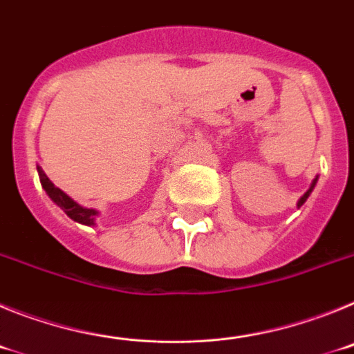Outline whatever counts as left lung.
Here are the masks:
<instances>
[{
	"instance_id": "1",
	"label": "left lung",
	"mask_w": 354,
	"mask_h": 354,
	"mask_svg": "<svg viewBox=\"0 0 354 354\" xmlns=\"http://www.w3.org/2000/svg\"><path fill=\"white\" fill-rule=\"evenodd\" d=\"M315 184H317V177H315V179H314V180H312L310 187H308V189H306V193H305V195H303V196H301V198H299V200H298V207H301V205H303V204H305V202H306V198H308V196H310V193H312V192H314V187H315Z\"/></svg>"
}]
</instances>
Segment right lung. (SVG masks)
Masks as SVG:
<instances>
[{"mask_svg": "<svg viewBox=\"0 0 354 354\" xmlns=\"http://www.w3.org/2000/svg\"><path fill=\"white\" fill-rule=\"evenodd\" d=\"M37 171H39L40 184H42V187L46 189L49 198H51L58 207H62V211H64L71 220L77 221V223L81 225H88V227H93V225H95V218L99 216V211L90 207H83V205L77 204L76 200H72L67 193L62 192L60 187H56L55 184L49 180L46 171L40 167H37Z\"/></svg>", "mask_w": 354, "mask_h": 354, "instance_id": "obj_1", "label": "right lung"}]
</instances>
